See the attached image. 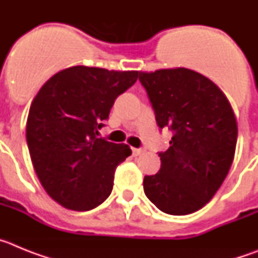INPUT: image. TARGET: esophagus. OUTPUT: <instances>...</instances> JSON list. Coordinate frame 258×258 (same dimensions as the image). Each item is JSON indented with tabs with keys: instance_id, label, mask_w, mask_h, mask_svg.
<instances>
[{
	"instance_id": "obj_1",
	"label": "esophagus",
	"mask_w": 258,
	"mask_h": 258,
	"mask_svg": "<svg viewBox=\"0 0 258 258\" xmlns=\"http://www.w3.org/2000/svg\"><path fill=\"white\" fill-rule=\"evenodd\" d=\"M132 151H133V155H136V156H138V155H141V154H143V152H145V150L143 149H132Z\"/></svg>"
}]
</instances>
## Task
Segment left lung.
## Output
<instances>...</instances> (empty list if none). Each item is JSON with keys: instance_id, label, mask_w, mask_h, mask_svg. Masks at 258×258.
Instances as JSON below:
<instances>
[{"instance_id": "obj_1", "label": "left lung", "mask_w": 258, "mask_h": 258, "mask_svg": "<svg viewBox=\"0 0 258 258\" xmlns=\"http://www.w3.org/2000/svg\"><path fill=\"white\" fill-rule=\"evenodd\" d=\"M160 129L173 133L159 152L160 170L146 175L143 190L161 212L183 216L214 197L235 155L238 125L226 95L187 68L140 72Z\"/></svg>"}]
</instances>
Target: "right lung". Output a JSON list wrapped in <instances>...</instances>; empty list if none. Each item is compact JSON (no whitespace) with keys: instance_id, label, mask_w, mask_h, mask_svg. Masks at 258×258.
Listing matches in <instances>:
<instances>
[{"instance_id":"add662e5","label":"right lung","mask_w":258,"mask_h":258,"mask_svg":"<svg viewBox=\"0 0 258 258\" xmlns=\"http://www.w3.org/2000/svg\"><path fill=\"white\" fill-rule=\"evenodd\" d=\"M138 74L75 66L50 77L32 102L26 129L32 164L64 208L90 211L109 197L116 166L132 150L95 134Z\"/></svg>"}]
</instances>
